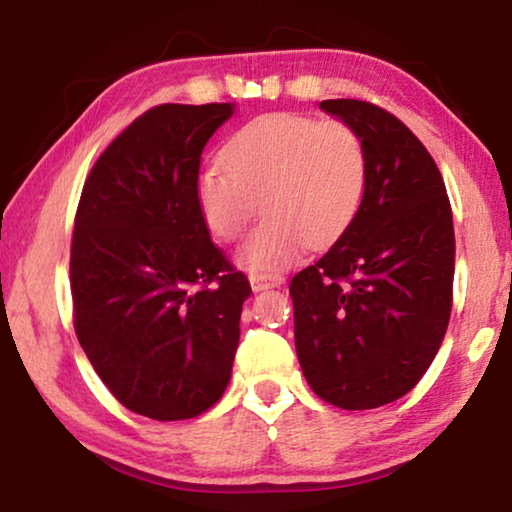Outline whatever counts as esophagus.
Returning <instances> with one entry per match:
<instances>
[{
	"label": "esophagus",
	"instance_id": "34e87169",
	"mask_svg": "<svg viewBox=\"0 0 512 512\" xmlns=\"http://www.w3.org/2000/svg\"><path fill=\"white\" fill-rule=\"evenodd\" d=\"M283 281L285 278L281 274H250V285L255 292L267 290V288H278Z\"/></svg>",
	"mask_w": 512,
	"mask_h": 512
}]
</instances>
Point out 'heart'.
Masks as SVG:
<instances>
[{
	"mask_svg": "<svg viewBox=\"0 0 512 512\" xmlns=\"http://www.w3.org/2000/svg\"><path fill=\"white\" fill-rule=\"evenodd\" d=\"M222 161L201 170L196 199L222 241L243 234L262 199L267 217L238 250L252 274L288 267L306 243L337 241L363 203L367 149L342 119L262 114L224 142Z\"/></svg>",
	"mask_w": 512,
	"mask_h": 512,
	"instance_id": "heart-1",
	"label": "heart"
}]
</instances>
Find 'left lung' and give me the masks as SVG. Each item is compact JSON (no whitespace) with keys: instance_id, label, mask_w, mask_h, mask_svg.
Instances as JSON below:
<instances>
[{"instance_id":"obj_1","label":"left lung","mask_w":512,"mask_h":512,"mask_svg":"<svg viewBox=\"0 0 512 512\" xmlns=\"http://www.w3.org/2000/svg\"><path fill=\"white\" fill-rule=\"evenodd\" d=\"M320 107L363 138L367 185L349 229L292 278L297 358L325 403L374 410L419 384L447 332L452 206L433 156L398 117L351 98Z\"/></svg>"}]
</instances>
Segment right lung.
<instances>
[{"label": "right lung", "mask_w": 512, "mask_h": 512, "mask_svg": "<svg viewBox=\"0 0 512 512\" xmlns=\"http://www.w3.org/2000/svg\"><path fill=\"white\" fill-rule=\"evenodd\" d=\"M231 102L156 105L109 142L74 217V332L121 405L194 419L231 379L250 283L210 241L196 180Z\"/></svg>", "instance_id": "right-lung-1"}]
</instances>
